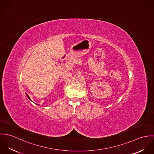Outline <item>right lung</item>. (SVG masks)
Here are the masks:
<instances>
[{"label": "right lung", "instance_id": "right-lung-1", "mask_svg": "<svg viewBox=\"0 0 154 154\" xmlns=\"http://www.w3.org/2000/svg\"><path fill=\"white\" fill-rule=\"evenodd\" d=\"M26 96H27V97H28V99H29V100H30V101H31V99H30V98H29V96H28V94H26ZM37 105H38V106H39V104H37Z\"/></svg>", "mask_w": 154, "mask_h": 154}]
</instances>
